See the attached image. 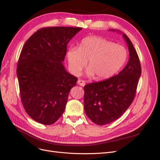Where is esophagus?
I'll return each mask as SVG.
<instances>
[{"label": "esophagus", "instance_id": "obj_1", "mask_svg": "<svg viewBox=\"0 0 160 160\" xmlns=\"http://www.w3.org/2000/svg\"><path fill=\"white\" fill-rule=\"evenodd\" d=\"M78 84L80 86H82V87H84L85 85V81H83V80H81V79H79L78 81Z\"/></svg>", "mask_w": 160, "mask_h": 160}]
</instances>
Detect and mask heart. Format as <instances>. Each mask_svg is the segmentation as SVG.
Returning <instances> with one entry per match:
<instances>
[{
	"label": "heart",
	"instance_id": "heart-1",
	"mask_svg": "<svg viewBox=\"0 0 160 160\" xmlns=\"http://www.w3.org/2000/svg\"><path fill=\"white\" fill-rule=\"evenodd\" d=\"M67 59L71 72L80 74L88 61L87 74L95 75L97 80L108 79L116 75L127 61V49L103 37L89 36L84 38L79 48L70 47Z\"/></svg>",
	"mask_w": 160,
	"mask_h": 160
}]
</instances>
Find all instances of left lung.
<instances>
[{"mask_svg":"<svg viewBox=\"0 0 160 160\" xmlns=\"http://www.w3.org/2000/svg\"><path fill=\"white\" fill-rule=\"evenodd\" d=\"M110 31L122 34L128 47L129 59L117 75L103 81L89 83L83 87L86 115L92 122L99 125L116 121L128 109L135 98L141 75L138 56L130 39L118 30Z\"/></svg>","mask_w":160,"mask_h":160,"instance_id":"8db88e82","label":"left lung"}]
</instances>
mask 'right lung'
<instances>
[{
    "label": "right lung",
    "instance_id": "1",
    "mask_svg": "<svg viewBox=\"0 0 160 160\" xmlns=\"http://www.w3.org/2000/svg\"><path fill=\"white\" fill-rule=\"evenodd\" d=\"M81 28L52 27L38 30L25 42L16 73L25 112L38 123L51 125L65 110L78 78L63 66L69 41Z\"/></svg>",
    "mask_w": 160,
    "mask_h": 160
}]
</instances>
